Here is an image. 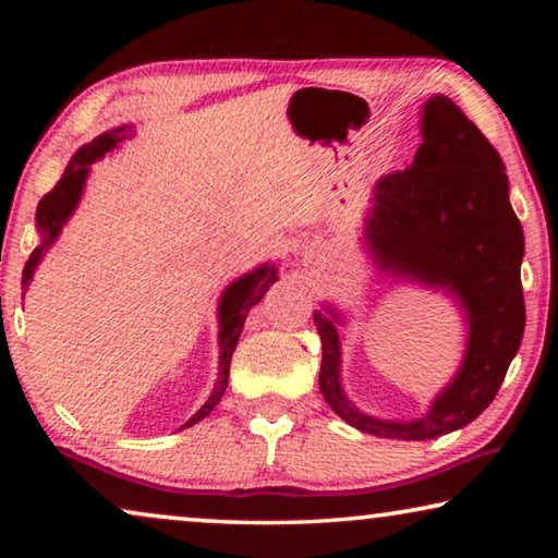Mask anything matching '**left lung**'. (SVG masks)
<instances>
[{
    "label": "left lung",
    "mask_w": 558,
    "mask_h": 558,
    "mask_svg": "<svg viewBox=\"0 0 558 558\" xmlns=\"http://www.w3.org/2000/svg\"><path fill=\"white\" fill-rule=\"evenodd\" d=\"M421 135L413 165L376 182L364 239L384 272L458 298L470 332L456 379L423 418L366 415L339 381V315L315 313L325 401L349 426L399 440H430L475 421L497 396L524 335V233L509 204L502 157L446 96L423 106Z\"/></svg>",
    "instance_id": "left-lung-1"
}]
</instances>
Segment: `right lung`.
<instances>
[{
  "label": "right lung",
  "instance_id": "add662e5",
  "mask_svg": "<svg viewBox=\"0 0 558 558\" xmlns=\"http://www.w3.org/2000/svg\"><path fill=\"white\" fill-rule=\"evenodd\" d=\"M130 130H132L130 125L108 130V132H102V135L93 140V143L83 145L78 153L73 155L69 167H65L63 177L59 179V182H56L51 192L39 202V209H36V229H39L41 243H39V248H34V253L24 266V272H22L24 288L29 286L36 266H39L41 258H44V253L51 248V243L56 239H59L63 223L71 219L73 209L78 206L83 186H86V177H88L90 165L96 162V159H100L106 153H110V149H116L118 143H122V140L130 135ZM276 280H278V268L268 266V263H266V266L245 272L243 278L231 282V286L223 290L221 302H219V347H221V352H219L221 354L219 356V379H216V386H214V391L209 396V401H206L202 409L184 423L182 428L194 426V423H199L202 418H206V415H209L216 409V403L221 401L226 386H229L231 354H233L235 344H239L245 315H248V310L253 305H258L263 295H266L268 288Z\"/></svg>",
  "mask_w": 558,
  "mask_h": 558
}]
</instances>
